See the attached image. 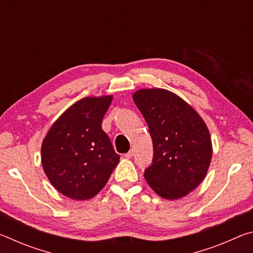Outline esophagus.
<instances>
[{"label":"esophagus","mask_w":253,"mask_h":253,"mask_svg":"<svg viewBox=\"0 0 253 253\" xmlns=\"http://www.w3.org/2000/svg\"><path fill=\"white\" fill-rule=\"evenodd\" d=\"M124 156H125L126 158H131L132 156H134V151H132V149H130V151L128 152V153H126Z\"/></svg>","instance_id":"1"}]
</instances>
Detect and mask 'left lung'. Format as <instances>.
Returning a JSON list of instances; mask_svg holds the SVG:
<instances>
[{
    "mask_svg": "<svg viewBox=\"0 0 253 253\" xmlns=\"http://www.w3.org/2000/svg\"><path fill=\"white\" fill-rule=\"evenodd\" d=\"M132 99L153 140V163L144 173L146 182L163 199L184 198L202 183L212 160L207 124L190 104L166 89H139Z\"/></svg>",
    "mask_w": 253,
    "mask_h": 253,
    "instance_id": "obj_1",
    "label": "left lung"
}]
</instances>
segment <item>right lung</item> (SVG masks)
Here are the masks:
<instances>
[{"mask_svg":"<svg viewBox=\"0 0 253 253\" xmlns=\"http://www.w3.org/2000/svg\"><path fill=\"white\" fill-rule=\"evenodd\" d=\"M113 96L85 97L70 106L46 132L41 163L55 190L84 201L104 188L119 163V155L101 123Z\"/></svg>","mask_w":253,"mask_h":253,"instance_id":"add662e5","label":"right lung"}]
</instances>
